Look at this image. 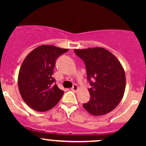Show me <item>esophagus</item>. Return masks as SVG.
Segmentation results:
<instances>
[{
  "label": "esophagus",
  "mask_w": 146,
  "mask_h": 146,
  "mask_svg": "<svg viewBox=\"0 0 146 146\" xmlns=\"http://www.w3.org/2000/svg\"><path fill=\"white\" fill-rule=\"evenodd\" d=\"M78 88H78V85H77V84H73V87H72L71 89V90H73V91H77V90H78Z\"/></svg>",
  "instance_id": "34e87169"
}]
</instances>
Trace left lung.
Wrapping results in <instances>:
<instances>
[{
  "mask_svg": "<svg viewBox=\"0 0 146 146\" xmlns=\"http://www.w3.org/2000/svg\"><path fill=\"white\" fill-rule=\"evenodd\" d=\"M84 62L90 99L84 104L90 114L100 116L110 113L123 98L125 88V75L116 57L104 48L75 49Z\"/></svg>",
  "mask_w": 146,
  "mask_h": 146,
  "instance_id": "left-lung-1",
  "label": "left lung"
}]
</instances>
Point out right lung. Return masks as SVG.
Wrapping results in <instances>:
<instances>
[{
    "label": "right lung",
    "instance_id": "1",
    "mask_svg": "<svg viewBox=\"0 0 146 146\" xmlns=\"http://www.w3.org/2000/svg\"><path fill=\"white\" fill-rule=\"evenodd\" d=\"M68 48L53 45L38 46L25 58L19 71L18 88L22 98L36 111H47L64 95L52 77L56 61Z\"/></svg>",
    "mask_w": 146,
    "mask_h": 146
}]
</instances>
